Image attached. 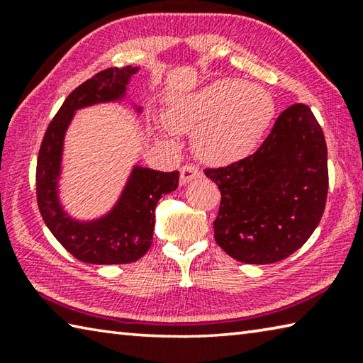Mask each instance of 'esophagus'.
Instances as JSON below:
<instances>
[{
    "label": "esophagus",
    "mask_w": 363,
    "mask_h": 363,
    "mask_svg": "<svg viewBox=\"0 0 363 363\" xmlns=\"http://www.w3.org/2000/svg\"><path fill=\"white\" fill-rule=\"evenodd\" d=\"M200 176V171L196 169L194 164H186L181 168V186H186L190 181L196 179Z\"/></svg>",
    "instance_id": "esophagus-1"
}]
</instances>
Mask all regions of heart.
<instances>
[{"mask_svg":"<svg viewBox=\"0 0 363 363\" xmlns=\"http://www.w3.org/2000/svg\"><path fill=\"white\" fill-rule=\"evenodd\" d=\"M274 113L272 96L261 86L223 78L173 97L164 118L173 131L194 134V150L201 162L227 167L253 155Z\"/></svg>","mask_w":363,"mask_h":363,"instance_id":"1","label":"heart"}]
</instances>
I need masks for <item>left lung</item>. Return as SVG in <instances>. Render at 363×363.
<instances>
[{"label":"left lung","mask_w":363,"mask_h":363,"mask_svg":"<svg viewBox=\"0 0 363 363\" xmlns=\"http://www.w3.org/2000/svg\"><path fill=\"white\" fill-rule=\"evenodd\" d=\"M206 177L220 190L216 243L245 264H272L299 250L322 219L328 192L327 144L304 104L280 113L253 155Z\"/></svg>","instance_id":"left-lung-1"}]
</instances>
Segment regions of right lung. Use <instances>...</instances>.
Here are the masks:
<instances>
[{
    "label": "right lung",
    "instance_id": "add662e5",
    "mask_svg": "<svg viewBox=\"0 0 363 363\" xmlns=\"http://www.w3.org/2000/svg\"><path fill=\"white\" fill-rule=\"evenodd\" d=\"M139 70L140 67H115L79 84L43 138L36 163L40 213L57 242L83 262L128 264L143 257L152 245L158 200L179 184V171L162 173L134 163L113 205L99 216H72L62 201L65 136L77 112L99 104H128L134 113H143V107L128 96V86Z\"/></svg>",
    "mask_w": 363,
    "mask_h": 363
}]
</instances>
